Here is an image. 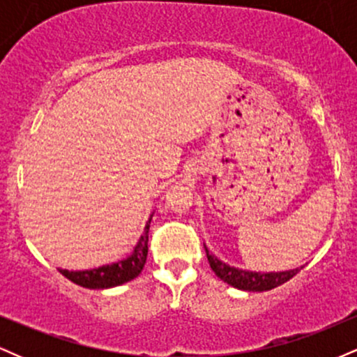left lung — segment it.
I'll return each instance as SVG.
<instances>
[{
  "instance_id": "obj_1",
  "label": "left lung",
  "mask_w": 357,
  "mask_h": 357,
  "mask_svg": "<svg viewBox=\"0 0 357 357\" xmlns=\"http://www.w3.org/2000/svg\"><path fill=\"white\" fill-rule=\"evenodd\" d=\"M204 250H206L208 261H210V267L216 273V277L227 282L228 285L238 290H247V292H265V290L275 289V287L289 282L294 275H297L302 268L282 270V272H252V270L236 268L225 264L210 253L206 245H204Z\"/></svg>"
}]
</instances>
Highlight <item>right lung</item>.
Returning a JSON list of instances; mask_svg holds the SVG:
<instances>
[{
  "label": "right lung",
  "mask_w": 357,
  "mask_h": 357,
  "mask_svg": "<svg viewBox=\"0 0 357 357\" xmlns=\"http://www.w3.org/2000/svg\"><path fill=\"white\" fill-rule=\"evenodd\" d=\"M154 213H151L149 220L146 221V227L142 235L139 236L136 247L122 260L114 264L102 265V267L90 270H65L59 268L61 275H65L73 284L85 287V289H110L126 284V282L136 278L142 272L147 258V241H149V225Z\"/></svg>",
  "instance_id": "add662e5"
}]
</instances>
